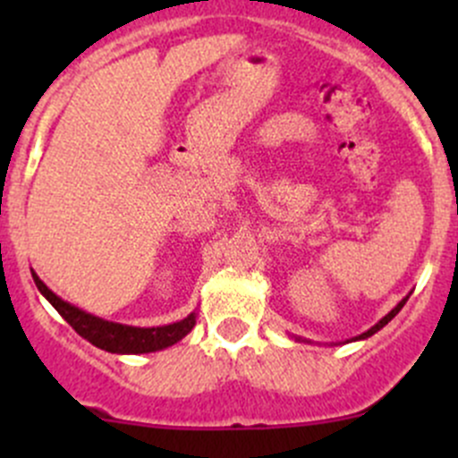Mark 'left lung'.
<instances>
[{
    "mask_svg": "<svg viewBox=\"0 0 458 458\" xmlns=\"http://www.w3.org/2000/svg\"><path fill=\"white\" fill-rule=\"evenodd\" d=\"M408 297H410V294H408ZM408 297H403V299H401V301L396 303V306L392 308V310L387 312L386 317H383V318H378V323H374V326L370 327V330H366V332H361V335H359V336H352V339H348V344H350V341H363V339H368V336H372L374 332H378V330H381L383 326H387V323H390L392 318H394L396 315H399V310H401V308L405 306V301H408ZM294 339H297V341H303L301 336H294Z\"/></svg>",
    "mask_w": 458,
    "mask_h": 458,
    "instance_id": "1",
    "label": "left lung"
}]
</instances>
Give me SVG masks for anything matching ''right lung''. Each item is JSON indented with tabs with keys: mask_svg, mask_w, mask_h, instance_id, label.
<instances>
[{
	"mask_svg": "<svg viewBox=\"0 0 458 458\" xmlns=\"http://www.w3.org/2000/svg\"><path fill=\"white\" fill-rule=\"evenodd\" d=\"M30 272H32V279H35L37 290L48 299V303L59 312V315L71 323L72 330H75L80 336H84L86 341H90L92 345H97V348L106 350V352H113V354L157 352V350L170 348V345H174L177 341H182L197 323V312H191V315L182 318V321H174V323H168V326H157V327H137V326H123V323L106 321V318L90 315V312L64 301L62 297H57V294H55L53 290H50L48 285L37 276L35 270Z\"/></svg>",
	"mask_w": 458,
	"mask_h": 458,
	"instance_id": "obj_1",
	"label": "right lung"
}]
</instances>
